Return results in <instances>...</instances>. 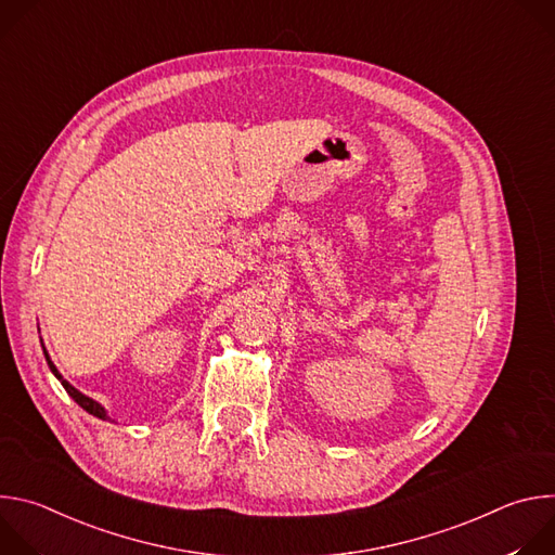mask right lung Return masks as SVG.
I'll list each match as a JSON object with an SVG mask.
<instances>
[{"label": "right lung", "mask_w": 555, "mask_h": 555, "mask_svg": "<svg viewBox=\"0 0 555 555\" xmlns=\"http://www.w3.org/2000/svg\"><path fill=\"white\" fill-rule=\"evenodd\" d=\"M41 347H43V343H41ZM43 356H46V362H48V366H50V371L54 373V377L63 384V388L67 390V395H69V398L78 404V406H81L83 411H88L90 415H94V417H99V420H109L107 417V411H105V406L103 404H99L96 400H92V398H88V395L86 392H81V390H78V388H74L67 379H63V375L59 373V369L54 366V362L50 360V353L46 351V347H43Z\"/></svg>", "instance_id": "right-lung-1"}]
</instances>
